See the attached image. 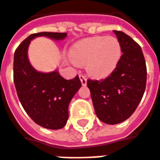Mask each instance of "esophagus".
Instances as JSON below:
<instances>
[{
    "mask_svg": "<svg viewBox=\"0 0 160 160\" xmlns=\"http://www.w3.org/2000/svg\"><path fill=\"white\" fill-rule=\"evenodd\" d=\"M79 78H80V80H81V82L82 86H86L87 84V78H86V76L82 75V74H80L79 75Z\"/></svg>",
    "mask_w": 160,
    "mask_h": 160,
    "instance_id": "obj_1",
    "label": "esophagus"
}]
</instances>
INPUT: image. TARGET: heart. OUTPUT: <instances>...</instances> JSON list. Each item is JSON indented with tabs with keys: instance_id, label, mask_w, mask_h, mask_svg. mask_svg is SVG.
I'll return each mask as SVG.
<instances>
[{
	"instance_id": "1",
	"label": "heart",
	"mask_w": 160,
	"mask_h": 160,
	"mask_svg": "<svg viewBox=\"0 0 160 160\" xmlns=\"http://www.w3.org/2000/svg\"><path fill=\"white\" fill-rule=\"evenodd\" d=\"M70 55L76 64L86 65L91 77L104 78L116 69L121 56V46L116 37L97 36L77 43Z\"/></svg>"
}]
</instances>
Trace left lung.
<instances>
[{"instance_id": "obj_1", "label": "left lung", "mask_w": 160, "mask_h": 160, "mask_svg": "<svg viewBox=\"0 0 160 160\" xmlns=\"http://www.w3.org/2000/svg\"><path fill=\"white\" fill-rule=\"evenodd\" d=\"M114 33L122 52L116 69L104 79L87 81L96 115L110 125L121 123L132 115L147 82L146 62L140 45L121 31Z\"/></svg>"}]
</instances>
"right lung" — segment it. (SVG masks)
Instances as JSON below:
<instances>
[{
    "label": "right lung",
    "instance_id": "1",
    "mask_svg": "<svg viewBox=\"0 0 160 160\" xmlns=\"http://www.w3.org/2000/svg\"><path fill=\"white\" fill-rule=\"evenodd\" d=\"M37 36L63 39L66 33L41 32L25 39L14 53L13 81L22 107L36 124L57 130L67 124L68 105L82 83L78 75L67 80L56 71L49 73L37 72L28 59L30 41Z\"/></svg>",
    "mask_w": 160,
    "mask_h": 160
}]
</instances>
